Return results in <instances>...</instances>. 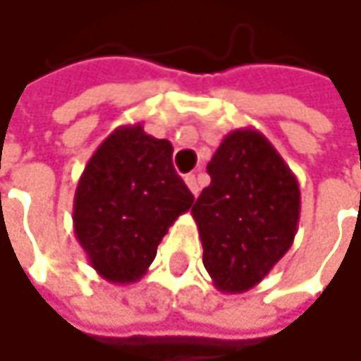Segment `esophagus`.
I'll list each match as a JSON object with an SVG mask.
<instances>
[{
	"instance_id": "esophagus-1",
	"label": "esophagus",
	"mask_w": 361,
	"mask_h": 361,
	"mask_svg": "<svg viewBox=\"0 0 361 361\" xmlns=\"http://www.w3.org/2000/svg\"><path fill=\"white\" fill-rule=\"evenodd\" d=\"M185 185L190 188V192L196 196L198 192H200V185H198V180H196V176H185Z\"/></svg>"
}]
</instances>
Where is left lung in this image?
<instances>
[{"mask_svg":"<svg viewBox=\"0 0 361 361\" xmlns=\"http://www.w3.org/2000/svg\"><path fill=\"white\" fill-rule=\"evenodd\" d=\"M207 173L211 183L192 207L202 263L217 290L245 293L293 247L299 181L271 142L251 127L221 140Z\"/></svg>","mask_w":361,"mask_h":361,"instance_id":"1","label":"left lung"}]
</instances>
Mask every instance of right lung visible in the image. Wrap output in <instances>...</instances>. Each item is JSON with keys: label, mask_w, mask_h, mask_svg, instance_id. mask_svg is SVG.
I'll return each mask as SVG.
<instances>
[{"label": "right lung", "mask_w": 361, "mask_h": 361, "mask_svg": "<svg viewBox=\"0 0 361 361\" xmlns=\"http://www.w3.org/2000/svg\"><path fill=\"white\" fill-rule=\"evenodd\" d=\"M169 140L142 123L121 125L87 161L73 204L75 236L90 265L112 284L137 282L194 196L173 169Z\"/></svg>", "instance_id": "1"}]
</instances>
